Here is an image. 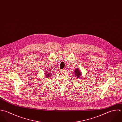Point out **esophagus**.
<instances>
[{
    "label": "esophagus",
    "mask_w": 122,
    "mask_h": 122,
    "mask_svg": "<svg viewBox=\"0 0 122 122\" xmlns=\"http://www.w3.org/2000/svg\"><path fill=\"white\" fill-rule=\"evenodd\" d=\"M61 71L62 72H66V69H63L61 70Z\"/></svg>",
    "instance_id": "obj_1"
}]
</instances>
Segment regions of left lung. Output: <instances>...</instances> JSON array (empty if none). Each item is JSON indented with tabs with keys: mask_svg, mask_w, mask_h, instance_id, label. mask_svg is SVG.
<instances>
[{
	"mask_svg": "<svg viewBox=\"0 0 122 122\" xmlns=\"http://www.w3.org/2000/svg\"><path fill=\"white\" fill-rule=\"evenodd\" d=\"M74 72L76 76V77H77V78H79L81 77L82 74L81 72L79 70V69H76Z\"/></svg>",
	"mask_w": 122,
	"mask_h": 122,
	"instance_id": "obj_1",
	"label": "left lung"
}]
</instances>
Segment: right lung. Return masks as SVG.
<instances>
[{"mask_svg":"<svg viewBox=\"0 0 122 122\" xmlns=\"http://www.w3.org/2000/svg\"><path fill=\"white\" fill-rule=\"evenodd\" d=\"M46 76H46V77H49L50 76H51V74H46Z\"/></svg>","mask_w":122,"mask_h":122,"instance_id":"right-lung-1","label":"right lung"}]
</instances>
